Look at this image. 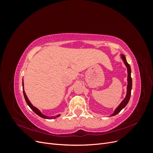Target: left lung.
I'll return each instance as SVG.
<instances>
[{"mask_svg":"<svg viewBox=\"0 0 153 153\" xmlns=\"http://www.w3.org/2000/svg\"><path fill=\"white\" fill-rule=\"evenodd\" d=\"M121 57L122 58V59L123 60V61L125 64V65L127 67V69H128V86H127V93H126V96L125 97V98L123 100V101L121 103L117 108L115 110L114 114H112V116H114V115H117L119 112H120L121 111V110L123 108H124L125 106H126V105L128 104V101L129 100V98H130L131 96V89H132V79L131 77V68L129 64L127 62L126 57H125L124 55L123 54L121 55Z\"/></svg>","mask_w":153,"mask_h":153,"instance_id":"1","label":"left lung"}]
</instances>
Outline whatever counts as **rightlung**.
Segmentation results:
<instances>
[{
	"instance_id": "obj_1",
	"label": "right lung",
	"mask_w": 153,
	"mask_h": 153,
	"mask_svg": "<svg viewBox=\"0 0 153 153\" xmlns=\"http://www.w3.org/2000/svg\"><path fill=\"white\" fill-rule=\"evenodd\" d=\"M22 85H23V92H24V98H25V101H26V102H27V105H28L29 106V107H30L32 110L34 111V112H35L37 115H38L39 116H40L41 117L44 118V119H50V117H47V116H46V115H43V114H41V112H40V111H39L38 108H36L35 106H34L33 105H32L31 104V103L30 102V101L29 100L28 98H27V95H26V94H25V91H24V82H23ZM59 116H60V114L56 115V116H55L54 117L56 118V117H59ZM52 118H53V117H52Z\"/></svg>"
}]
</instances>
